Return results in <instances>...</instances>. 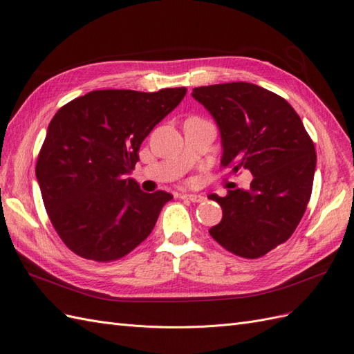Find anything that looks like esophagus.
Here are the masks:
<instances>
[{
  "label": "esophagus",
  "mask_w": 354,
  "mask_h": 354,
  "mask_svg": "<svg viewBox=\"0 0 354 354\" xmlns=\"http://www.w3.org/2000/svg\"><path fill=\"white\" fill-rule=\"evenodd\" d=\"M181 199H187L190 202H202V201H205V198L201 196V195H196V194H183V195H181Z\"/></svg>",
  "instance_id": "obj_1"
}]
</instances>
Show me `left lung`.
Returning <instances> with one entry per match:
<instances>
[{"instance_id": "8db88e82", "label": "left lung", "mask_w": 354, "mask_h": 354, "mask_svg": "<svg viewBox=\"0 0 354 354\" xmlns=\"http://www.w3.org/2000/svg\"><path fill=\"white\" fill-rule=\"evenodd\" d=\"M194 99L216 120L223 146L221 167L248 169L250 190L221 198L223 218L209 234L243 259H259L286 242L312 196L316 151L301 118L281 95L250 82L194 88Z\"/></svg>"}]
</instances>
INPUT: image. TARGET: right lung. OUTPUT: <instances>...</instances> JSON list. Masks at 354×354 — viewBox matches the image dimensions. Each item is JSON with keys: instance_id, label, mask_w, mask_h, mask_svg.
Here are the masks:
<instances>
[{"instance_id": "1", "label": "right lung", "mask_w": 354, "mask_h": 354, "mask_svg": "<svg viewBox=\"0 0 354 354\" xmlns=\"http://www.w3.org/2000/svg\"><path fill=\"white\" fill-rule=\"evenodd\" d=\"M186 91L95 90L53 116L35 174L50 221L71 251L109 263L151 234L173 195L146 194L127 176L145 138Z\"/></svg>"}]
</instances>
